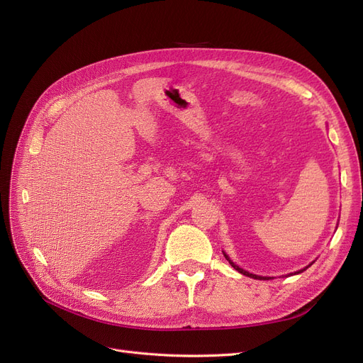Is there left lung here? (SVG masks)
<instances>
[{
    "mask_svg": "<svg viewBox=\"0 0 363 363\" xmlns=\"http://www.w3.org/2000/svg\"><path fill=\"white\" fill-rule=\"evenodd\" d=\"M223 255H225V257H226V260H228V262H229V264H230L232 267H234V268H235V269H237L238 272H241L242 275H247V277H252V279H260V280H262V279H264V280H268V277H259V275H255V274H250V272H247V271H244L242 268H240L238 265H235L234 262H232V260L229 259V256H228L226 253H223ZM311 265H313V262H311V264H310L308 267H311ZM308 267H306V268H303V269H299V271H296L295 274H299V272H302V271H306V269H307Z\"/></svg>",
    "mask_w": 363,
    "mask_h": 363,
    "instance_id": "obj_1",
    "label": "left lung"
}]
</instances>
